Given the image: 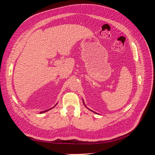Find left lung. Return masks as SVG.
Here are the masks:
<instances>
[{"label": "left lung", "instance_id": "left-lung-1", "mask_svg": "<svg viewBox=\"0 0 155 155\" xmlns=\"http://www.w3.org/2000/svg\"><path fill=\"white\" fill-rule=\"evenodd\" d=\"M92 112H94V111H92ZM95 113H96V112H95Z\"/></svg>", "mask_w": 155, "mask_h": 155}]
</instances>
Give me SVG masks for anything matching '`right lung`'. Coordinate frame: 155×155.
Here are the masks:
<instances>
[{"mask_svg": "<svg viewBox=\"0 0 155 155\" xmlns=\"http://www.w3.org/2000/svg\"><path fill=\"white\" fill-rule=\"evenodd\" d=\"M56 105H57V104H56ZM55 106H54V107H55ZM54 107H52V108H54ZM52 108H51V109H52ZM51 109H48V110H50ZM48 110H44V111H43V112H41V113H43V112H46V111Z\"/></svg>", "mask_w": 155, "mask_h": 155, "instance_id": "1", "label": "right lung"}]
</instances>
